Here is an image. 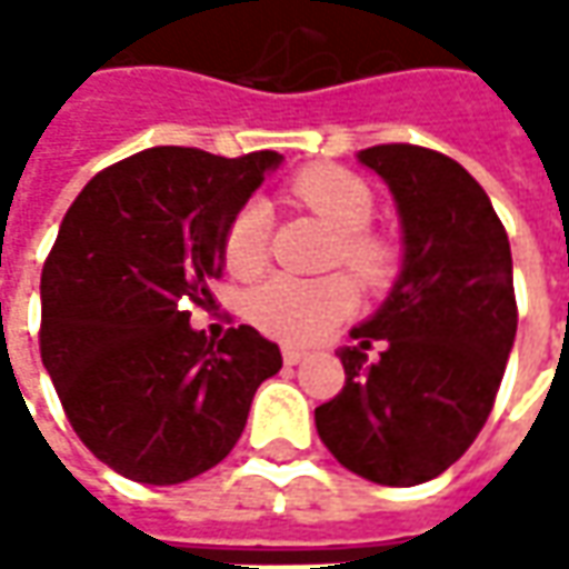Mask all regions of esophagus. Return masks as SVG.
I'll return each mask as SVG.
<instances>
[{
  "label": "esophagus",
  "instance_id": "esophagus-1",
  "mask_svg": "<svg viewBox=\"0 0 569 569\" xmlns=\"http://www.w3.org/2000/svg\"><path fill=\"white\" fill-rule=\"evenodd\" d=\"M281 358H284L288 367H297V363L307 358V351H300V348H284V351H281Z\"/></svg>",
  "mask_w": 569,
  "mask_h": 569
}]
</instances>
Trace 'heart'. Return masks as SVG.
<instances>
[{
    "label": "heart",
    "mask_w": 569,
    "mask_h": 569,
    "mask_svg": "<svg viewBox=\"0 0 569 569\" xmlns=\"http://www.w3.org/2000/svg\"><path fill=\"white\" fill-rule=\"evenodd\" d=\"M291 192L300 206L319 214L339 233L332 262L345 266L367 288H382L399 269L396 243L370 228L373 189L358 173L336 164L307 167L297 173ZM272 211L262 199H250L233 211L224 230V266L240 278L256 274L269 259ZM358 303L355 284L345 274L295 278L272 274L247 300V313L259 332L284 345H310L329 336Z\"/></svg>",
    "instance_id": "b5f03b06"
}]
</instances>
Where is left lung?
<instances>
[{
	"instance_id": "obj_1",
	"label": "left lung",
	"mask_w": 569,
	"mask_h": 569,
	"mask_svg": "<svg viewBox=\"0 0 569 569\" xmlns=\"http://www.w3.org/2000/svg\"><path fill=\"white\" fill-rule=\"evenodd\" d=\"M402 218L399 281L341 348L345 386L317 408L319 440L373 485L447 471L491 415L516 339L510 240L462 164L421 144L363 148ZM383 341L381 361L362 351Z\"/></svg>"
}]
</instances>
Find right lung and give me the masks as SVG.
Listing matches in <instances>:
<instances>
[{
	"label": "right lung",
	"instance_id": "right-lung-1",
	"mask_svg": "<svg viewBox=\"0 0 569 569\" xmlns=\"http://www.w3.org/2000/svg\"><path fill=\"white\" fill-rule=\"evenodd\" d=\"M281 164L161 144L100 170L66 211L40 274V358L78 440L142 485L214 469L240 440L259 382L281 370L252 326L208 339L233 211Z\"/></svg>",
	"mask_w": 569,
	"mask_h": 569
}]
</instances>
